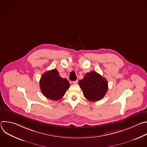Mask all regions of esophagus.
<instances>
[{
  "label": "esophagus",
  "mask_w": 147,
  "mask_h": 147,
  "mask_svg": "<svg viewBox=\"0 0 147 147\" xmlns=\"http://www.w3.org/2000/svg\"><path fill=\"white\" fill-rule=\"evenodd\" d=\"M77 83H78V80H76V81H73V84H77Z\"/></svg>",
  "instance_id": "1"
}]
</instances>
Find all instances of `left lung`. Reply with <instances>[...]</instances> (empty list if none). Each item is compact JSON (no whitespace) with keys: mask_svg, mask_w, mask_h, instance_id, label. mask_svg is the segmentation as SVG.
Returning a JSON list of instances; mask_svg holds the SVG:
<instances>
[{"mask_svg":"<svg viewBox=\"0 0 147 147\" xmlns=\"http://www.w3.org/2000/svg\"><path fill=\"white\" fill-rule=\"evenodd\" d=\"M78 84L84 96L91 102L102 99L108 88L107 80L96 71L86 73L83 79L78 81Z\"/></svg>","mask_w":147,"mask_h":147,"instance_id":"obj_1","label":"left lung"}]
</instances>
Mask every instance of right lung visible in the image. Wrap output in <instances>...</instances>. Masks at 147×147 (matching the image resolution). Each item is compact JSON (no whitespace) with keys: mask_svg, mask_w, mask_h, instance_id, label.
<instances>
[{"mask_svg":"<svg viewBox=\"0 0 147 147\" xmlns=\"http://www.w3.org/2000/svg\"><path fill=\"white\" fill-rule=\"evenodd\" d=\"M42 93L47 98L57 100L63 96L70 87L66 78L60 76L56 69L48 71L42 76L39 82Z\"/></svg>","mask_w":147,"mask_h":147,"instance_id":"obj_1","label":"right lung"}]
</instances>
